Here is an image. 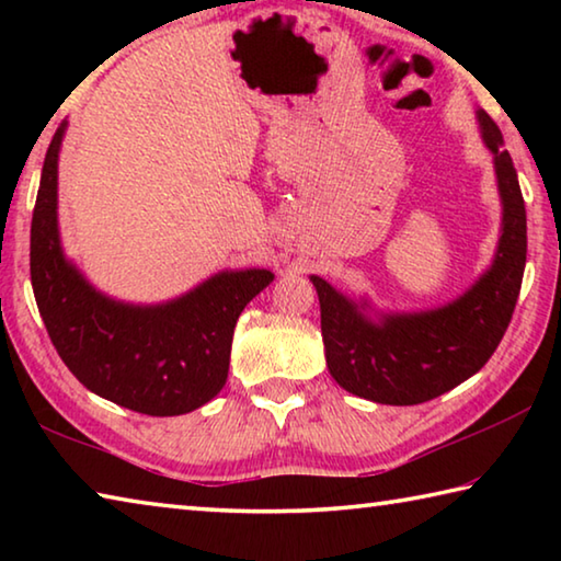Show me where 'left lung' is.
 <instances>
[{"label": "left lung", "instance_id": "8db88e82", "mask_svg": "<svg viewBox=\"0 0 561 561\" xmlns=\"http://www.w3.org/2000/svg\"><path fill=\"white\" fill-rule=\"evenodd\" d=\"M478 121L495 158L502 227L490 270L462 297L428 311L371 317L366 299L311 277L329 374L348 393L386 405L425 403L478 374L505 336L527 262V213L497 123L485 111Z\"/></svg>", "mask_w": 561, "mask_h": 561}]
</instances>
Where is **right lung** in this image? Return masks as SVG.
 Wrapping results in <instances>:
<instances>
[{"instance_id":"add662e5","label":"right lung","mask_w":561,"mask_h":561,"mask_svg":"<svg viewBox=\"0 0 561 561\" xmlns=\"http://www.w3.org/2000/svg\"><path fill=\"white\" fill-rule=\"evenodd\" d=\"M66 123L46 150L32 217V287L54 348L79 381L146 415H183L222 391L234 324L274 279L267 270L217 272L165 304L116 301L66 260L56 215Z\"/></svg>"}]
</instances>
